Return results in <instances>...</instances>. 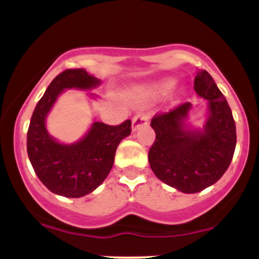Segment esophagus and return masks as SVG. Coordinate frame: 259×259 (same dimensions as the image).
Returning <instances> with one entry per match:
<instances>
[{
  "label": "esophagus",
  "mask_w": 259,
  "mask_h": 259,
  "mask_svg": "<svg viewBox=\"0 0 259 259\" xmlns=\"http://www.w3.org/2000/svg\"><path fill=\"white\" fill-rule=\"evenodd\" d=\"M149 121V116L146 114H137L133 119V124H132V129L133 132H137L138 129H140L142 126H145L148 125Z\"/></svg>",
  "instance_id": "34e87169"
}]
</instances>
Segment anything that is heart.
<instances>
[{
	"label": "heart",
	"instance_id": "heart-1",
	"mask_svg": "<svg viewBox=\"0 0 259 259\" xmlns=\"http://www.w3.org/2000/svg\"><path fill=\"white\" fill-rule=\"evenodd\" d=\"M177 82H178V80L174 76L163 77V79L155 81V82L150 83V85L137 88L132 93V98L137 103H145L148 100H155V99L164 98V96L168 95L176 88Z\"/></svg>",
	"mask_w": 259,
	"mask_h": 259
}]
</instances>
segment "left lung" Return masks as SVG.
<instances>
[{
    "mask_svg": "<svg viewBox=\"0 0 259 259\" xmlns=\"http://www.w3.org/2000/svg\"><path fill=\"white\" fill-rule=\"evenodd\" d=\"M194 90L207 100L204 122L188 121L195 105L184 103L151 120L155 142L149 164L156 178L187 194L198 193L222 178L236 149V122L226 98L205 70L197 72Z\"/></svg>",
    "mask_w": 259,
    "mask_h": 259,
    "instance_id": "8db88e82",
    "label": "left lung"
}]
</instances>
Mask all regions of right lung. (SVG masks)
Here are the masks:
<instances>
[{
  "label": "right lung",
  "mask_w": 259,
  "mask_h": 259,
  "mask_svg": "<svg viewBox=\"0 0 259 259\" xmlns=\"http://www.w3.org/2000/svg\"><path fill=\"white\" fill-rule=\"evenodd\" d=\"M101 80L83 69L65 70L57 75L36 105L27 132V154L42 184L57 195L80 198L94 192L110 173L117 145L132 132V121L111 126L93 120L82 138L61 143L46 127V120L59 96L66 90L91 91ZM91 100L99 98L88 94Z\"/></svg>",
  "instance_id": "obj_1"
}]
</instances>
